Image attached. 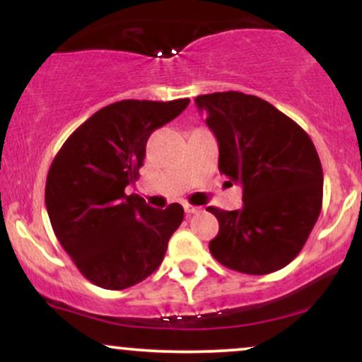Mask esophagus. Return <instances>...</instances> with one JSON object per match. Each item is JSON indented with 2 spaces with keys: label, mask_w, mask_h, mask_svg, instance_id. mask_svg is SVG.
I'll list each match as a JSON object with an SVG mask.
<instances>
[{
  "label": "esophagus",
  "mask_w": 362,
  "mask_h": 362,
  "mask_svg": "<svg viewBox=\"0 0 362 362\" xmlns=\"http://www.w3.org/2000/svg\"><path fill=\"white\" fill-rule=\"evenodd\" d=\"M184 209H185V213L187 214H195V213H199V211H201V207H197V206H192V204H187V202H184Z\"/></svg>",
  "instance_id": "1"
}]
</instances>
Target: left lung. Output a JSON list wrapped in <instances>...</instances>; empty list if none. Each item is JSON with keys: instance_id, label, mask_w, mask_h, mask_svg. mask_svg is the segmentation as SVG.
<instances>
[{"instance_id": "left-lung-1", "label": "left lung", "mask_w": 362, "mask_h": 362, "mask_svg": "<svg viewBox=\"0 0 362 362\" xmlns=\"http://www.w3.org/2000/svg\"><path fill=\"white\" fill-rule=\"evenodd\" d=\"M219 146V172L243 187V207H207L219 221L213 257L233 271L264 276L286 267L322 211L323 172L313 141L269 102L242 91L199 95Z\"/></svg>"}]
</instances>
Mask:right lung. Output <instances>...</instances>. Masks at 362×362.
<instances>
[{"instance_id": "right-lung-1", "label": "right lung", "mask_w": 362, "mask_h": 362, "mask_svg": "<svg viewBox=\"0 0 362 362\" xmlns=\"http://www.w3.org/2000/svg\"><path fill=\"white\" fill-rule=\"evenodd\" d=\"M120 100L95 112L66 139L45 182L57 240L83 276L103 289L138 284L160 267L184 207H149L124 189L136 180L148 138L189 105Z\"/></svg>"}]
</instances>
